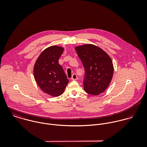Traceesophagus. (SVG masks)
Returning a JSON list of instances; mask_svg holds the SVG:
<instances>
[{
    "instance_id": "34e87169",
    "label": "esophagus",
    "mask_w": 147,
    "mask_h": 147,
    "mask_svg": "<svg viewBox=\"0 0 147 147\" xmlns=\"http://www.w3.org/2000/svg\"><path fill=\"white\" fill-rule=\"evenodd\" d=\"M71 79H72V80H76V79H78V76H77L76 74H74L72 75V76Z\"/></svg>"
}]
</instances>
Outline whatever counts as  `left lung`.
Instances as JSON below:
<instances>
[{"instance_id": "obj_1", "label": "left lung", "mask_w": 147, "mask_h": 147, "mask_svg": "<svg viewBox=\"0 0 147 147\" xmlns=\"http://www.w3.org/2000/svg\"><path fill=\"white\" fill-rule=\"evenodd\" d=\"M75 50L85 71L83 83L85 91L94 96L103 93L110 83L114 73L110 56L101 48L93 44L76 46Z\"/></svg>"}]
</instances>
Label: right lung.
<instances>
[{"label": "right lung", "mask_w": 147, "mask_h": 147, "mask_svg": "<svg viewBox=\"0 0 147 147\" xmlns=\"http://www.w3.org/2000/svg\"><path fill=\"white\" fill-rule=\"evenodd\" d=\"M64 48L51 46L40 54L33 67L35 80L42 91L52 97L62 94L69 82L58 61Z\"/></svg>", "instance_id": "right-lung-1"}]
</instances>
